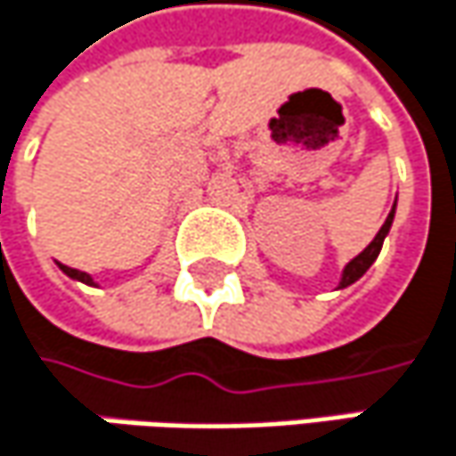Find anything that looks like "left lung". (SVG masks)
<instances>
[{
	"label": "left lung",
	"instance_id": "1",
	"mask_svg": "<svg viewBox=\"0 0 456 456\" xmlns=\"http://www.w3.org/2000/svg\"><path fill=\"white\" fill-rule=\"evenodd\" d=\"M394 216H396V200H394V208H391V214H388V219L383 222V227L380 232L372 237V242L356 256V258H351L346 266H343V272H340V282H338V290L340 288H348V285H354L372 264H375V258L380 256V248H383V240L388 237V232H391V224H394Z\"/></svg>",
	"mask_w": 456,
	"mask_h": 456
}]
</instances>
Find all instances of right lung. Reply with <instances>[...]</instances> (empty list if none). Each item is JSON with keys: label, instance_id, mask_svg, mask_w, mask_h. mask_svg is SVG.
<instances>
[{"label": "right lung", "instance_id": "right-lung-1", "mask_svg": "<svg viewBox=\"0 0 456 456\" xmlns=\"http://www.w3.org/2000/svg\"><path fill=\"white\" fill-rule=\"evenodd\" d=\"M57 266H60V272H62V274H68L70 280L97 288V282H94V277H92V274H86V272H78V269H70V266H65V264H57Z\"/></svg>", "mask_w": 456, "mask_h": 456}]
</instances>
